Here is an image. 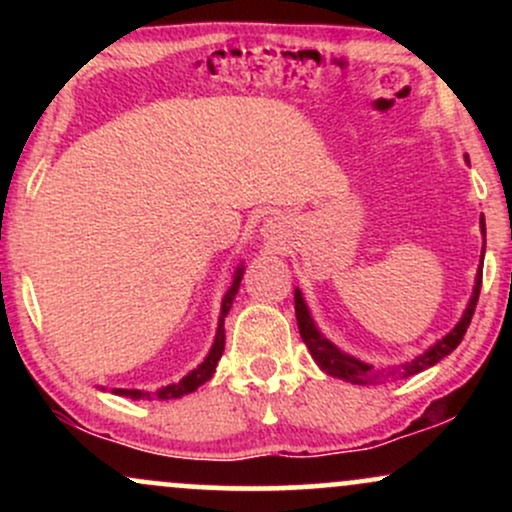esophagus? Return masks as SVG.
<instances>
[{
    "label": "esophagus",
    "mask_w": 512,
    "mask_h": 512,
    "mask_svg": "<svg viewBox=\"0 0 512 512\" xmlns=\"http://www.w3.org/2000/svg\"><path fill=\"white\" fill-rule=\"evenodd\" d=\"M267 228H269V233H276V231H274V228H276V226H274V223H272V221H269V223H267Z\"/></svg>",
    "instance_id": "34e87169"
}]
</instances>
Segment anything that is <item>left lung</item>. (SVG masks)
Returning a JSON list of instances; mask_svg holds the SVG:
<instances>
[{"mask_svg":"<svg viewBox=\"0 0 512 512\" xmlns=\"http://www.w3.org/2000/svg\"><path fill=\"white\" fill-rule=\"evenodd\" d=\"M469 161V158H467ZM481 233L486 236V223H484V216H481ZM484 248H486V238H484ZM481 257H484V252H481ZM484 264V262H481ZM481 264L477 269V281H474V291H472V298H469L467 303V310H464V315L460 317V322H457L452 330L445 334L443 339H438L436 344L431 346V349H426L424 354L416 356L414 361L409 363H402V366H395V368H373L368 366V363L358 361V358L344 354V351H339L337 346H334L330 339L325 337V334H320V330L315 327L313 317H310V310L308 305L303 301V293L296 289V296H293V303H296V320H298V330H301V337L305 346H308L310 356L315 358V363L320 366L325 373L334 375V378L339 380H346V383L351 385H378V383H387V380H402V378H411V375L421 373V370L436 366L438 361H443L445 356L452 354V351L457 349V344L462 342L464 332H467L469 322H472V315H474V308H477V301H479V291H481Z\"/></svg>","mask_w":512,"mask_h":512,"instance_id":"left-lung-1","label":"left lung"}]
</instances>
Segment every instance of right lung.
Returning <instances> with one entry per match:
<instances>
[{
  "label": "right lung",
  "mask_w": 512,
  "mask_h": 512,
  "mask_svg": "<svg viewBox=\"0 0 512 512\" xmlns=\"http://www.w3.org/2000/svg\"><path fill=\"white\" fill-rule=\"evenodd\" d=\"M243 272L245 267L240 264L236 276H233V284L231 289L226 291V296H223L221 301V317H219V330H216V337H214V344H211V351L207 354L199 366L192 370V373H187L185 378L180 380V383H170L166 387H161V390L156 392H144V390H115V395H122V397H132V399H178L182 395H190V392H195L199 385H204L211 375L216 373V366H219V358L223 354V344H226V330H223V317L228 315V310H231L233 305V298H236V293L240 289V279H243Z\"/></svg>",
  "instance_id": "obj_1"
}]
</instances>
